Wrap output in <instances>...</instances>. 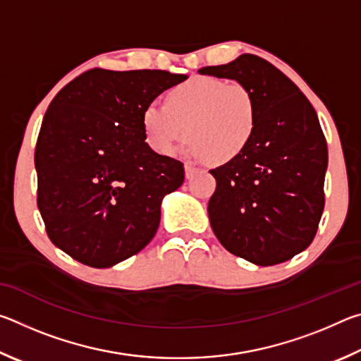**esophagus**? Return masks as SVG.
I'll list each match as a JSON object with an SVG mask.
<instances>
[{"label":"esophagus","mask_w":361,"mask_h":361,"mask_svg":"<svg viewBox=\"0 0 361 361\" xmlns=\"http://www.w3.org/2000/svg\"><path fill=\"white\" fill-rule=\"evenodd\" d=\"M197 167H195V166H192V164H186V166H185V175H186V178L189 180V178H192V176L195 175V173H197Z\"/></svg>","instance_id":"obj_1"}]
</instances>
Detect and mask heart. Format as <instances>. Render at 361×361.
I'll list each match as a JSON object with an SVG mask.
<instances>
[{"mask_svg":"<svg viewBox=\"0 0 361 361\" xmlns=\"http://www.w3.org/2000/svg\"><path fill=\"white\" fill-rule=\"evenodd\" d=\"M142 126L146 143L159 154H172L186 135L189 157H209L223 166L239 159L252 143L258 109L247 85L197 76L170 89L166 103L149 102Z\"/></svg>","mask_w":361,"mask_h":361,"instance_id":"heart-1","label":"heart"}]
</instances>
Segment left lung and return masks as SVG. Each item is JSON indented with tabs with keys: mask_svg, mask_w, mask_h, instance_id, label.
<instances>
[{
	"mask_svg": "<svg viewBox=\"0 0 361 361\" xmlns=\"http://www.w3.org/2000/svg\"><path fill=\"white\" fill-rule=\"evenodd\" d=\"M199 73L247 85L258 109L247 151L210 170L212 229L228 252L253 264L288 261L312 243L325 207L328 148L315 109L290 78L252 54Z\"/></svg>",
	"mask_w": 361,
	"mask_h": 361,
	"instance_id": "1",
	"label": "left lung"
}]
</instances>
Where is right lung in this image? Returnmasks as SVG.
<instances>
[{"instance_id":"1","label":"right lung","mask_w":361,"mask_h":361,"mask_svg":"<svg viewBox=\"0 0 361 361\" xmlns=\"http://www.w3.org/2000/svg\"><path fill=\"white\" fill-rule=\"evenodd\" d=\"M186 75L94 68L54 97L35 149L38 209L54 245L85 266L130 258L154 237L185 167L145 142V106Z\"/></svg>"}]
</instances>
